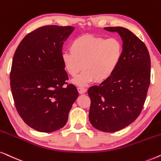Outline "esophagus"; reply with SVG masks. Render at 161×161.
I'll list each match as a JSON object with an SVG mask.
<instances>
[{
	"mask_svg": "<svg viewBox=\"0 0 161 161\" xmlns=\"http://www.w3.org/2000/svg\"><path fill=\"white\" fill-rule=\"evenodd\" d=\"M77 89H78L79 92H80V94L85 93V92L87 91V89H86V88H85V87H78Z\"/></svg>",
	"mask_w": 161,
	"mask_h": 161,
	"instance_id": "obj_1",
	"label": "esophagus"
}]
</instances>
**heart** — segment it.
I'll return each mask as SVG.
<instances>
[{
    "label": "heart",
    "mask_w": 161,
    "mask_h": 161,
    "mask_svg": "<svg viewBox=\"0 0 161 161\" xmlns=\"http://www.w3.org/2000/svg\"><path fill=\"white\" fill-rule=\"evenodd\" d=\"M70 51L65 52L61 60L66 73L75 77L77 85H87L96 80L103 82L115 73L123 57V44L118 38L85 35L72 41Z\"/></svg>",
    "instance_id": "obj_1"
}]
</instances>
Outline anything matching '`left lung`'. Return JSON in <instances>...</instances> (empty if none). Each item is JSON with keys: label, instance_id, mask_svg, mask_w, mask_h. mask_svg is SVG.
I'll list each match as a JSON object with an SVG mask.
<instances>
[{"label": "left lung", "instance_id": "1", "mask_svg": "<svg viewBox=\"0 0 161 161\" xmlns=\"http://www.w3.org/2000/svg\"><path fill=\"white\" fill-rule=\"evenodd\" d=\"M123 40V57L111 77L88 89L90 103L89 119L95 128L116 132L139 117L150 84L151 61L144 43L123 27H107Z\"/></svg>", "mask_w": 161, "mask_h": 161}]
</instances>
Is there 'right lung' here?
Here are the masks:
<instances>
[{"label":"right lung","instance_id":"1","mask_svg":"<svg viewBox=\"0 0 161 161\" xmlns=\"http://www.w3.org/2000/svg\"><path fill=\"white\" fill-rule=\"evenodd\" d=\"M71 26L45 25L29 33L14 55L10 85L15 107L31 128L44 133L64 127L79 96L61 56Z\"/></svg>","mask_w":161,"mask_h":161}]
</instances>
